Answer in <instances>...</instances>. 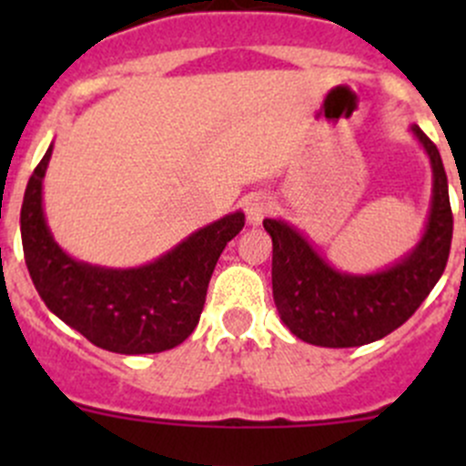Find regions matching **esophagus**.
I'll use <instances>...</instances> for the list:
<instances>
[{"mask_svg": "<svg viewBox=\"0 0 466 466\" xmlns=\"http://www.w3.org/2000/svg\"><path fill=\"white\" fill-rule=\"evenodd\" d=\"M246 218L250 225H259L272 211V198L268 194H250L246 198Z\"/></svg>", "mask_w": 466, "mask_h": 466, "instance_id": "esophagus-1", "label": "esophagus"}]
</instances>
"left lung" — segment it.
Returning <instances> with one entry per match:
<instances>
[{
    "label": "left lung",
    "mask_w": 466,
    "mask_h": 466,
    "mask_svg": "<svg viewBox=\"0 0 466 466\" xmlns=\"http://www.w3.org/2000/svg\"><path fill=\"white\" fill-rule=\"evenodd\" d=\"M433 171L431 209L420 241L374 272L338 270L284 218H266L272 238V298L281 322L316 347H360L401 327L429 298L449 261L453 214L437 146L410 126Z\"/></svg>",
    "instance_id": "left-lung-1"
}]
</instances>
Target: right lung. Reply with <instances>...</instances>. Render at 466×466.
Segmentation results:
<instances>
[{"mask_svg":"<svg viewBox=\"0 0 466 466\" xmlns=\"http://www.w3.org/2000/svg\"><path fill=\"white\" fill-rule=\"evenodd\" d=\"M54 144L35 167L22 203V248L37 295L67 327L115 354H157L185 342L200 320L220 252L246 225L243 211L196 229L157 259L107 268L74 259L51 234L42 182Z\"/></svg>","mask_w":466,"mask_h":466,"instance_id":"right-lung-1","label":"right lung"}]
</instances>
